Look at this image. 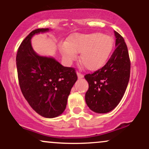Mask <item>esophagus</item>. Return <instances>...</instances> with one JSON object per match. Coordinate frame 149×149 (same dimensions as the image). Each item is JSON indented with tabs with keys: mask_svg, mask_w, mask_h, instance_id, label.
I'll return each instance as SVG.
<instances>
[{
	"mask_svg": "<svg viewBox=\"0 0 149 149\" xmlns=\"http://www.w3.org/2000/svg\"><path fill=\"white\" fill-rule=\"evenodd\" d=\"M77 75H78V78H83V77H84V74H83V73H80V72H77Z\"/></svg>",
	"mask_w": 149,
	"mask_h": 149,
	"instance_id": "1",
	"label": "esophagus"
}]
</instances>
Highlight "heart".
Listing matches in <instances>:
<instances>
[{
    "label": "heart",
    "instance_id": "obj_1",
    "mask_svg": "<svg viewBox=\"0 0 149 149\" xmlns=\"http://www.w3.org/2000/svg\"><path fill=\"white\" fill-rule=\"evenodd\" d=\"M114 46V39L104 33L73 34L59 47L60 52L68 62L75 60L80 53L81 64L90 71H96L105 64Z\"/></svg>",
    "mask_w": 149,
    "mask_h": 149
}]
</instances>
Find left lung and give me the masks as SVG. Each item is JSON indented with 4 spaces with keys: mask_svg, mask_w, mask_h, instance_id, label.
I'll use <instances>...</instances> for the list:
<instances>
[{
    "mask_svg": "<svg viewBox=\"0 0 149 149\" xmlns=\"http://www.w3.org/2000/svg\"><path fill=\"white\" fill-rule=\"evenodd\" d=\"M116 49L102 68L85 76L89 88L85 93L88 107L98 113H106L122 100L130 76V59L124 38L118 32Z\"/></svg>",
    "mask_w": 149,
    "mask_h": 149,
    "instance_id": "left-lung-1",
    "label": "left lung"
}]
</instances>
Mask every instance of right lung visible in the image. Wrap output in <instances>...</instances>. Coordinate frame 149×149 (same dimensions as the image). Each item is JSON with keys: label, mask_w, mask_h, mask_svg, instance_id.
I'll use <instances>...</instances> for the list:
<instances>
[{"label": "right lung", "mask_w": 149, "mask_h": 149, "mask_svg": "<svg viewBox=\"0 0 149 149\" xmlns=\"http://www.w3.org/2000/svg\"><path fill=\"white\" fill-rule=\"evenodd\" d=\"M49 29L33 30L19 47L16 61L19 84L32 109L45 118L64 112L71 88L78 79L76 70L66 67L53 58L40 57L33 51L31 39Z\"/></svg>", "instance_id": "1"}]
</instances>
